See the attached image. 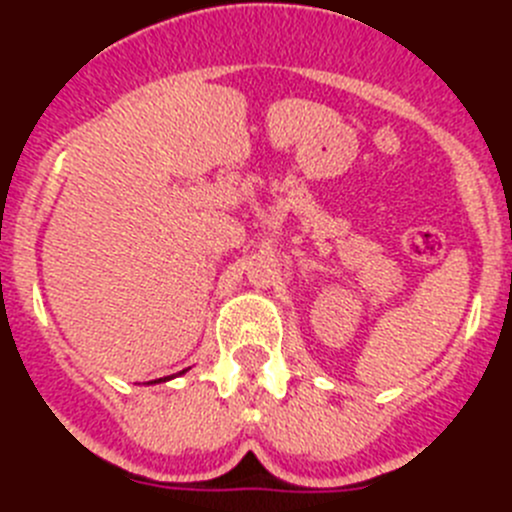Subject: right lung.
Masks as SVG:
<instances>
[{
    "instance_id": "right-lung-1",
    "label": "right lung",
    "mask_w": 512,
    "mask_h": 512,
    "mask_svg": "<svg viewBox=\"0 0 512 512\" xmlns=\"http://www.w3.org/2000/svg\"><path fill=\"white\" fill-rule=\"evenodd\" d=\"M179 374H184V372H179ZM166 379V377H164ZM156 382H161V379H156Z\"/></svg>"
}]
</instances>
